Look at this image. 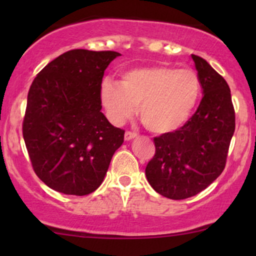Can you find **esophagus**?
Here are the masks:
<instances>
[{"label": "esophagus", "mask_w": 256, "mask_h": 256, "mask_svg": "<svg viewBox=\"0 0 256 256\" xmlns=\"http://www.w3.org/2000/svg\"><path fill=\"white\" fill-rule=\"evenodd\" d=\"M136 137H137V134H134V132H131V131L125 132V140H131Z\"/></svg>", "instance_id": "34e87169"}]
</instances>
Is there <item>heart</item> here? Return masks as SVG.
Wrapping results in <instances>:
<instances>
[{"label":"heart","mask_w":256,"mask_h":256,"mask_svg":"<svg viewBox=\"0 0 256 256\" xmlns=\"http://www.w3.org/2000/svg\"><path fill=\"white\" fill-rule=\"evenodd\" d=\"M198 73L170 66L137 67L124 72L120 85L104 82L101 101L114 124H122L136 113L152 134H170L189 122L201 98Z\"/></svg>","instance_id":"obj_1"}]
</instances>
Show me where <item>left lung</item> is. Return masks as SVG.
Masks as SVG:
<instances>
[{"mask_svg": "<svg viewBox=\"0 0 256 256\" xmlns=\"http://www.w3.org/2000/svg\"><path fill=\"white\" fill-rule=\"evenodd\" d=\"M204 98L180 130L154 138L155 155L146 167L152 189L171 200L198 195L224 171L234 132L228 83L204 58L192 55Z\"/></svg>", "mask_w": 256, "mask_h": 256, "instance_id": "8db88e82", "label": "left lung"}]
</instances>
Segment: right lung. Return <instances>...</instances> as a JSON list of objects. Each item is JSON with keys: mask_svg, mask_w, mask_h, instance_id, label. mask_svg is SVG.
Returning a JSON list of instances; mask_svg holds the SVG:
<instances>
[{"mask_svg": "<svg viewBox=\"0 0 256 256\" xmlns=\"http://www.w3.org/2000/svg\"><path fill=\"white\" fill-rule=\"evenodd\" d=\"M116 56V52H66L32 82L22 136L38 178L55 192H95L124 142L125 131L101 112L100 95L104 70Z\"/></svg>", "mask_w": 256, "mask_h": 256, "instance_id": "1", "label": "right lung"}]
</instances>
